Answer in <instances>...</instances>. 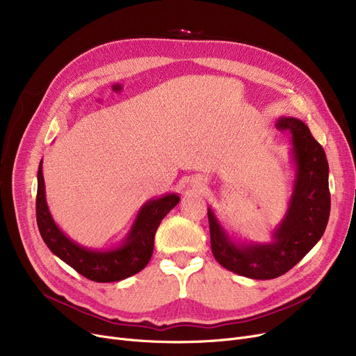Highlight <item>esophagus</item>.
<instances>
[{
    "label": "esophagus",
    "instance_id": "34e87169",
    "mask_svg": "<svg viewBox=\"0 0 356 356\" xmlns=\"http://www.w3.org/2000/svg\"><path fill=\"white\" fill-rule=\"evenodd\" d=\"M197 186H199V188H202V186H204V184H203V183H202V181H200V183H199V184H197Z\"/></svg>",
    "mask_w": 356,
    "mask_h": 356
}]
</instances>
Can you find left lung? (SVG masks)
<instances>
[{
    "label": "left lung",
    "mask_w": 356,
    "mask_h": 356,
    "mask_svg": "<svg viewBox=\"0 0 356 356\" xmlns=\"http://www.w3.org/2000/svg\"><path fill=\"white\" fill-rule=\"evenodd\" d=\"M275 125L291 136L294 180L287 211L273 229L271 239H235L208 207L215 259L223 268L254 280L275 278L293 268L319 242L330 213L329 164L325 149L302 120L280 117Z\"/></svg>",
    "instance_id": "8db88e82"
}]
</instances>
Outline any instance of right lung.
Segmentation results:
<instances>
[{"mask_svg": "<svg viewBox=\"0 0 356 356\" xmlns=\"http://www.w3.org/2000/svg\"><path fill=\"white\" fill-rule=\"evenodd\" d=\"M177 193L147 200L121 244L111 248H88L70 239L54 222L46 200L43 160L37 172V225L47 248L67 266L97 283L121 282L140 273L153 255L154 235L163 218L179 203Z\"/></svg>", "mask_w": 356, "mask_h": 356, "instance_id": "right-lung-1", "label": "right lung"}]
</instances>
